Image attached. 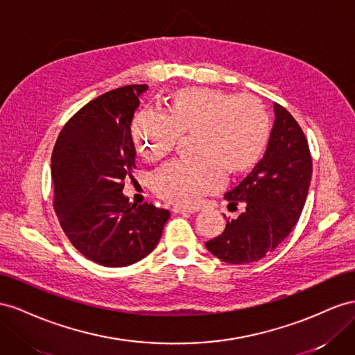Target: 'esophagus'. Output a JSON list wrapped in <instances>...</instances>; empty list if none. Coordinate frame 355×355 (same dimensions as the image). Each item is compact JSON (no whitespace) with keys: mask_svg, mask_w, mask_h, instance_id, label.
<instances>
[{"mask_svg":"<svg viewBox=\"0 0 355 355\" xmlns=\"http://www.w3.org/2000/svg\"><path fill=\"white\" fill-rule=\"evenodd\" d=\"M172 211L177 212V214H195V212H198L196 208H186V207H174Z\"/></svg>","mask_w":355,"mask_h":355,"instance_id":"34e87169","label":"esophagus"}]
</instances>
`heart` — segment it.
Masks as SVG:
<instances>
[{
	"label": "heart",
	"mask_w": 355,
	"mask_h": 355,
	"mask_svg": "<svg viewBox=\"0 0 355 355\" xmlns=\"http://www.w3.org/2000/svg\"><path fill=\"white\" fill-rule=\"evenodd\" d=\"M199 134V160H174L151 178L155 193L169 204L195 205L225 184V171L241 175L265 156L272 120L256 96H236L208 87L177 90L169 98L168 114L143 110L130 126L138 153L156 160L171 153L183 134Z\"/></svg>",
	"instance_id": "obj_1"
}]
</instances>
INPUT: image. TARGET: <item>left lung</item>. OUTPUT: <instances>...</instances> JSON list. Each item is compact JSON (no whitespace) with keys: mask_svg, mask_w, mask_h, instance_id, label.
Listing matches in <instances>:
<instances>
[{"mask_svg":"<svg viewBox=\"0 0 355 355\" xmlns=\"http://www.w3.org/2000/svg\"><path fill=\"white\" fill-rule=\"evenodd\" d=\"M270 143L251 174L225 199L229 207L245 211L227 220L221 235L207 248L230 265L257 261L284 241L302 214L312 175V160L305 134L288 111L273 105Z\"/></svg>","mask_w":355,"mask_h":355,"instance_id":"obj_1","label":"left lung"}]
</instances>
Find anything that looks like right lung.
Masks as SVG:
<instances>
[{"instance_id":"1","label":"right lung","mask_w":355,"mask_h":355,"mask_svg":"<svg viewBox=\"0 0 355 355\" xmlns=\"http://www.w3.org/2000/svg\"><path fill=\"white\" fill-rule=\"evenodd\" d=\"M147 85L101 95L69 119L52 155L55 212L85 257L108 268L143 260L159 244L168 209L135 205L123 180L135 169L130 125Z\"/></svg>"}]
</instances>
